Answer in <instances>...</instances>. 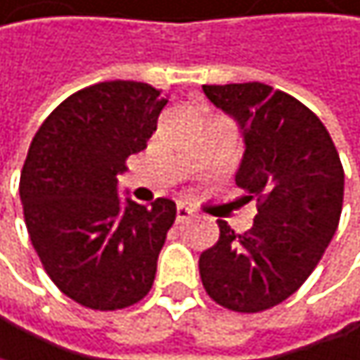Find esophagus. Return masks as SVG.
<instances>
[{
    "label": "esophagus",
    "instance_id": "34e87169",
    "mask_svg": "<svg viewBox=\"0 0 360 360\" xmlns=\"http://www.w3.org/2000/svg\"><path fill=\"white\" fill-rule=\"evenodd\" d=\"M194 215V211L188 207V205H179L176 207V221H186V219H190Z\"/></svg>",
    "mask_w": 360,
    "mask_h": 360
}]
</instances>
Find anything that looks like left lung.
I'll list each match as a JSON object with an SVG mask.
<instances>
[{
  "mask_svg": "<svg viewBox=\"0 0 360 360\" xmlns=\"http://www.w3.org/2000/svg\"><path fill=\"white\" fill-rule=\"evenodd\" d=\"M202 91L239 125L245 151L235 181L258 198V213L245 235L217 219L200 279L221 307L262 311L295 295L320 262L340 224L344 168L322 121L297 98L264 83Z\"/></svg>",
  "mask_w": 360,
  "mask_h": 360,
  "instance_id": "left-lung-1",
  "label": "left lung"
}]
</instances>
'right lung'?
I'll return each instance as SVG.
<instances>
[{"instance_id":"obj_1","label":"right lung","mask_w":360,"mask_h":360,"mask_svg":"<svg viewBox=\"0 0 360 360\" xmlns=\"http://www.w3.org/2000/svg\"><path fill=\"white\" fill-rule=\"evenodd\" d=\"M166 102L147 83H98L63 100L30 145L18 186L30 239L55 286L85 307L121 309L153 286L176 205L121 200L117 176Z\"/></svg>"}]
</instances>
